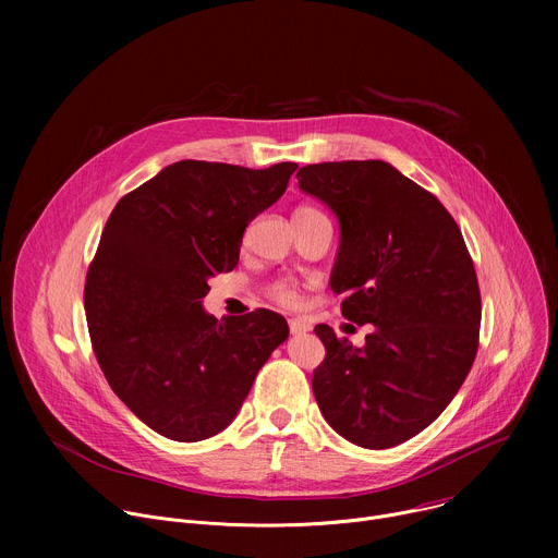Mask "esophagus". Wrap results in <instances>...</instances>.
<instances>
[{
    "label": "esophagus",
    "instance_id": "obj_1",
    "mask_svg": "<svg viewBox=\"0 0 558 558\" xmlns=\"http://www.w3.org/2000/svg\"><path fill=\"white\" fill-rule=\"evenodd\" d=\"M289 331L293 336H302V333H308L311 327H308L306 320H302V317H291V320H289Z\"/></svg>",
    "mask_w": 558,
    "mask_h": 558
}]
</instances>
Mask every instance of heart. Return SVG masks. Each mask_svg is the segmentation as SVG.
I'll use <instances>...</instances> for the list:
<instances>
[{
  "mask_svg": "<svg viewBox=\"0 0 558 558\" xmlns=\"http://www.w3.org/2000/svg\"><path fill=\"white\" fill-rule=\"evenodd\" d=\"M298 209H311V207H298ZM274 293H276V298L282 300V302H293V298H295V293H293L291 287H287V284H278V287L274 289Z\"/></svg>",
  "mask_w": 558,
  "mask_h": 558,
  "instance_id": "1",
  "label": "heart"
}]
</instances>
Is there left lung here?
Instances as JSON below:
<instances>
[{"instance_id":"8db88e82","label":"left lung","mask_w":558,"mask_h":558,"mask_svg":"<svg viewBox=\"0 0 558 558\" xmlns=\"http://www.w3.org/2000/svg\"><path fill=\"white\" fill-rule=\"evenodd\" d=\"M298 187L340 225L331 271L342 315L371 325L362 347L338 340L313 373L329 426L381 450L433 424L461 388L480 340L482 298L463 235L446 207L386 161H336L298 170Z\"/></svg>"}]
</instances>
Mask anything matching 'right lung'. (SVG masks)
I'll return each mask as SVG.
<instances>
[{
	"label": "right lung",
	"instance_id": "1",
	"mask_svg": "<svg viewBox=\"0 0 558 558\" xmlns=\"http://www.w3.org/2000/svg\"><path fill=\"white\" fill-rule=\"evenodd\" d=\"M295 168L179 161L112 209L86 280L88 329L108 384L158 435L201 441L225 430L289 338L276 311L218 323L203 298L209 278L238 265L245 227Z\"/></svg>",
	"mask_w": 558,
	"mask_h": 558
}]
</instances>
